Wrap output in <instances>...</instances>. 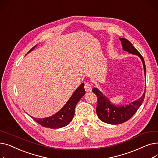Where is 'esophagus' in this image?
<instances>
[{
    "label": "esophagus",
    "instance_id": "esophagus-1",
    "mask_svg": "<svg viewBox=\"0 0 158 158\" xmlns=\"http://www.w3.org/2000/svg\"><path fill=\"white\" fill-rule=\"evenodd\" d=\"M85 91L86 92H92V86H91L90 83H89V82H86L85 85Z\"/></svg>",
    "mask_w": 158,
    "mask_h": 158
}]
</instances>
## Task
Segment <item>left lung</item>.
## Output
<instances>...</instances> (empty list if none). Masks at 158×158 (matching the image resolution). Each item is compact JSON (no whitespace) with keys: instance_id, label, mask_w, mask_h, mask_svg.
<instances>
[{"instance_id":"obj_1","label":"left lung","mask_w":158,"mask_h":158,"mask_svg":"<svg viewBox=\"0 0 158 158\" xmlns=\"http://www.w3.org/2000/svg\"><path fill=\"white\" fill-rule=\"evenodd\" d=\"M120 40L122 41L123 51L132 54L137 55L142 60L145 77L146 78V67L142 56L129 40L123 38H120ZM92 92L95 93L97 97L98 103L96 112L98 118L106 123L112 124V125L120 124L129 120L142 105L145 95V91H144L142 97H139L138 100L125 106H117L112 103L110 99L97 88H94Z\"/></svg>"}]
</instances>
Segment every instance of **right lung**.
<instances>
[{
	"label": "right lung",
	"instance_id": "1",
	"mask_svg": "<svg viewBox=\"0 0 158 158\" xmlns=\"http://www.w3.org/2000/svg\"><path fill=\"white\" fill-rule=\"evenodd\" d=\"M36 47V45L32 48L28 53L34 50ZM84 85V83H82L73 93L69 101L66 102L62 108L51 117L44 118H35L31 116L30 117L38 123L40 124L41 126L47 128L59 129L69 125L73 118L75 108L77 102L86 94Z\"/></svg>",
	"mask_w": 158,
	"mask_h": 158
}]
</instances>
